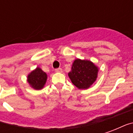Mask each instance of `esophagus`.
Masks as SVG:
<instances>
[{
    "label": "esophagus",
    "mask_w": 133,
    "mask_h": 133,
    "mask_svg": "<svg viewBox=\"0 0 133 133\" xmlns=\"http://www.w3.org/2000/svg\"><path fill=\"white\" fill-rule=\"evenodd\" d=\"M55 71L56 72H63V70H62V68H56V69L55 70Z\"/></svg>",
    "instance_id": "obj_1"
}]
</instances>
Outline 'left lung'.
<instances>
[{
  "mask_svg": "<svg viewBox=\"0 0 133 133\" xmlns=\"http://www.w3.org/2000/svg\"><path fill=\"white\" fill-rule=\"evenodd\" d=\"M98 72V68L92 62L77 59L73 62L68 76L78 88L87 89L95 81Z\"/></svg>",
  "mask_w": 133,
  "mask_h": 133,
  "instance_id": "8db88e82",
  "label": "left lung"
}]
</instances>
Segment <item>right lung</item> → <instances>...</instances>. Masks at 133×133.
Here are the masks:
<instances>
[{"label": "right lung", "instance_id": "1", "mask_svg": "<svg viewBox=\"0 0 133 133\" xmlns=\"http://www.w3.org/2000/svg\"><path fill=\"white\" fill-rule=\"evenodd\" d=\"M46 73L43 72L40 68H37L28 76V82L33 88L36 90L43 88L46 82Z\"/></svg>", "mask_w": 133, "mask_h": 133}]
</instances>
